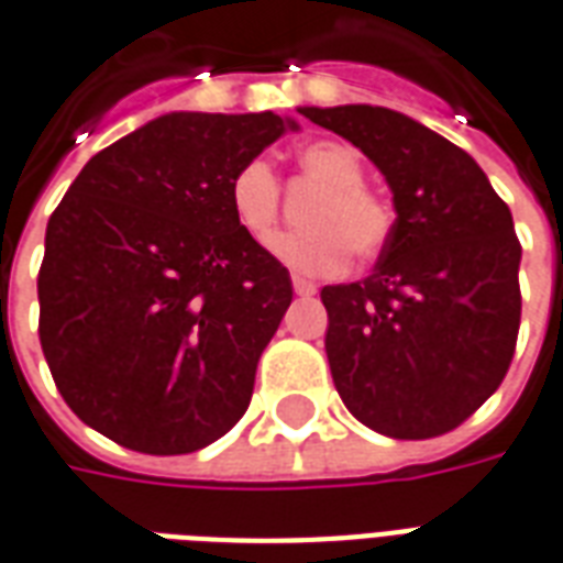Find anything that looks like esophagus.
<instances>
[{
	"mask_svg": "<svg viewBox=\"0 0 563 563\" xmlns=\"http://www.w3.org/2000/svg\"><path fill=\"white\" fill-rule=\"evenodd\" d=\"M292 289L295 295H313L317 292V286L310 280H305V277H292Z\"/></svg>",
	"mask_w": 563,
	"mask_h": 563,
	"instance_id": "1",
	"label": "esophagus"
}]
</instances>
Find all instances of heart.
<instances>
[{
    "label": "heart",
    "mask_w": 563,
    "mask_h": 563,
    "mask_svg": "<svg viewBox=\"0 0 563 563\" xmlns=\"http://www.w3.org/2000/svg\"><path fill=\"white\" fill-rule=\"evenodd\" d=\"M298 168L322 186L307 210V232L274 238L271 256L298 277H334L350 265V246L358 258H374L391 234V205L365 186V165L350 144L317 141L298 150ZM234 222L253 241H265L280 213V180L265 159L244 162L229 180Z\"/></svg>",
    "instance_id": "obj_1"
}]
</instances>
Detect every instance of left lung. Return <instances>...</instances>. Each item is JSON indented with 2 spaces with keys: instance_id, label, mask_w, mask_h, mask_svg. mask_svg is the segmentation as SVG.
I'll use <instances>...</instances> for the list:
<instances>
[{
  "instance_id": "left-lung-1",
  "label": "left lung",
  "mask_w": 563,
  "mask_h": 563,
  "mask_svg": "<svg viewBox=\"0 0 563 563\" xmlns=\"http://www.w3.org/2000/svg\"><path fill=\"white\" fill-rule=\"evenodd\" d=\"M374 162L395 225L377 268L322 289L325 353L346 410L377 434L424 440L479 410L516 350L521 246L473 156L374 104L298 108Z\"/></svg>"
}]
</instances>
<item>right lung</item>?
<instances>
[{"label":"right lung","instance_id":"right-lung-1","mask_svg":"<svg viewBox=\"0 0 563 563\" xmlns=\"http://www.w3.org/2000/svg\"><path fill=\"white\" fill-rule=\"evenodd\" d=\"M289 129L271 111H172L68 186L44 234L38 334L80 422L184 455L246 413L292 280L234 222L229 180Z\"/></svg>","mask_w":563,"mask_h":563}]
</instances>
